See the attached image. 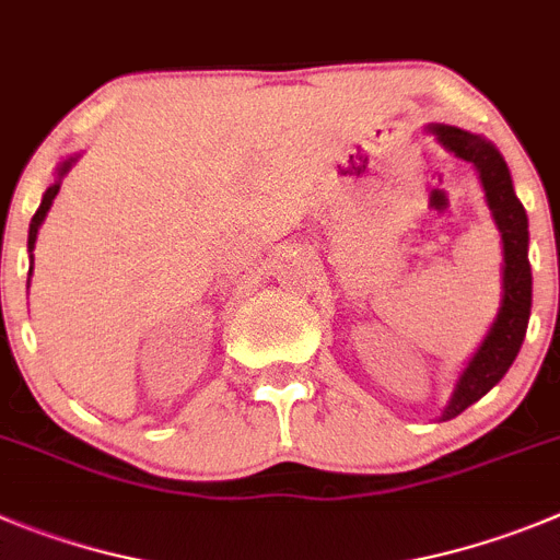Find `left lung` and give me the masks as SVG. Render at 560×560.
<instances>
[{
    "mask_svg": "<svg viewBox=\"0 0 560 560\" xmlns=\"http://www.w3.org/2000/svg\"><path fill=\"white\" fill-rule=\"evenodd\" d=\"M430 130L439 136V141L450 152L478 166L486 199H489L494 222L502 233V255H505L500 314H497V322L486 341L480 343V350L475 352L469 366L460 374L453 399L441 413V419H453L471 402H478L489 388H494L502 381V374L508 372V366L514 363L516 352L525 341L527 319H530L533 277L530 260H527V213L516 199L514 183H511V174H508L500 152L480 136H471L458 127L435 125Z\"/></svg>",
    "mask_w": 560,
    "mask_h": 560,
    "instance_id": "1",
    "label": "left lung"
}]
</instances>
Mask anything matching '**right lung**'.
<instances>
[{
  "instance_id": "add662e5",
  "label": "right lung",
  "mask_w": 560,
  "mask_h": 560,
  "mask_svg": "<svg viewBox=\"0 0 560 560\" xmlns=\"http://www.w3.org/2000/svg\"><path fill=\"white\" fill-rule=\"evenodd\" d=\"M71 163H74V161H63V163H60V168H58V174H60V177H63V174L69 172V168H71ZM58 191H60V179H58V183H55V186H49V188H46L44 199H40L38 210H35L33 222H30V238H27L30 253H33V246H35V235H38V228H40V222H44L46 210H49V205H52V199L58 197Z\"/></svg>"
}]
</instances>
